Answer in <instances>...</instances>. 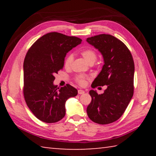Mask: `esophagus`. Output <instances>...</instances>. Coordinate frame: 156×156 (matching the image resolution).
Masks as SVG:
<instances>
[{"mask_svg":"<svg viewBox=\"0 0 156 156\" xmlns=\"http://www.w3.org/2000/svg\"><path fill=\"white\" fill-rule=\"evenodd\" d=\"M78 94H83L84 93V91L83 90V89H79L78 91Z\"/></svg>","mask_w":156,"mask_h":156,"instance_id":"esophagus-1","label":"esophagus"}]
</instances>
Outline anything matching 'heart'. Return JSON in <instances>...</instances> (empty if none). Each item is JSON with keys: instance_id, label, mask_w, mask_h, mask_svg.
<instances>
[{"instance_id": "1", "label": "heart", "mask_w": 156, "mask_h": 156, "mask_svg": "<svg viewBox=\"0 0 156 156\" xmlns=\"http://www.w3.org/2000/svg\"><path fill=\"white\" fill-rule=\"evenodd\" d=\"M81 55L84 57L87 61L90 64H93V63L96 61L97 59V53L94 49L91 48H88L83 50L81 51ZM73 60V56L72 54H68L66 56L65 59L64 60V66L65 68H70L71 66L72 65ZM89 77L88 76L83 75V74H78L76 75L75 77V80L79 85L80 86H84L86 84V80H87Z\"/></svg>"}]
</instances>
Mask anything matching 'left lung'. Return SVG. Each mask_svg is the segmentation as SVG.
Returning <instances> with one entry per match:
<instances>
[{
  "instance_id": "8db88e82",
  "label": "left lung",
  "mask_w": 156,
  "mask_h": 156,
  "mask_svg": "<svg viewBox=\"0 0 156 156\" xmlns=\"http://www.w3.org/2000/svg\"><path fill=\"white\" fill-rule=\"evenodd\" d=\"M87 41L101 52L105 64L91 84L92 88L107 85L102 94L91 90L87 108L93 122L107 125L122 115L133 95L134 62L130 51L122 41L109 34H99Z\"/></svg>"
}]
</instances>
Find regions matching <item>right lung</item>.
<instances>
[{"instance_id": "1", "label": "right lung", "mask_w": 156, "mask_h": 156, "mask_svg": "<svg viewBox=\"0 0 156 156\" xmlns=\"http://www.w3.org/2000/svg\"><path fill=\"white\" fill-rule=\"evenodd\" d=\"M78 37L51 32L38 38L29 49L23 63V96L29 109L38 120L47 123L58 122L65 115V102L78 94L67 84L54 85V75L63 69L65 57L80 44Z\"/></svg>"}]
</instances>
